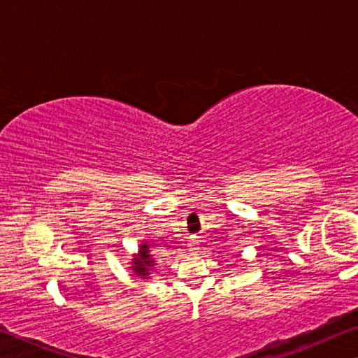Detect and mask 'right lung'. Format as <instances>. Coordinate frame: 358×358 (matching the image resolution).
<instances>
[{"mask_svg":"<svg viewBox=\"0 0 358 358\" xmlns=\"http://www.w3.org/2000/svg\"><path fill=\"white\" fill-rule=\"evenodd\" d=\"M156 265V260L152 259V255L149 254V248L146 243H143L140 246V250L135 255V259H131L130 268L135 271L141 278H149V271L152 270V266Z\"/></svg>","mask_w":358,"mask_h":358,"instance_id":"1","label":"right lung"}]
</instances>
